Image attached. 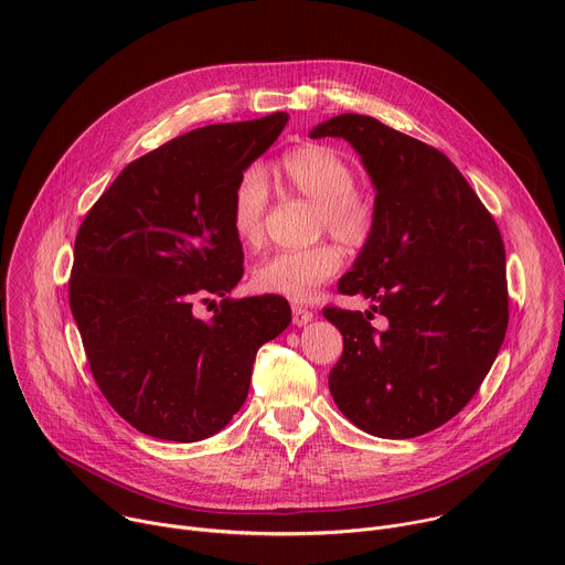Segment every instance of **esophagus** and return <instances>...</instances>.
<instances>
[{"instance_id": "esophagus-1", "label": "esophagus", "mask_w": 565, "mask_h": 565, "mask_svg": "<svg viewBox=\"0 0 565 565\" xmlns=\"http://www.w3.org/2000/svg\"><path fill=\"white\" fill-rule=\"evenodd\" d=\"M312 317H315L312 310H308L303 306H292V324L295 327H306L308 321H312Z\"/></svg>"}]
</instances>
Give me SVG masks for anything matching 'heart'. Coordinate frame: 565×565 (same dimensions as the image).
<instances>
[{
  "label": "heart",
  "mask_w": 565,
  "mask_h": 565,
  "mask_svg": "<svg viewBox=\"0 0 565 565\" xmlns=\"http://www.w3.org/2000/svg\"><path fill=\"white\" fill-rule=\"evenodd\" d=\"M279 174L286 185L317 205L319 227L351 250L364 248L377 227L375 199L355 188V172L333 147L308 142L288 151ZM270 201L268 177L259 166H248L234 181L230 196V225L244 244L264 236ZM342 268V253L333 244H317L301 250H281L266 257L253 275L259 290L306 301L315 290L333 279Z\"/></svg>",
  "instance_id": "b5f03b06"
}]
</instances>
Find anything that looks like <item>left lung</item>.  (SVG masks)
Returning <instances> with one entry per match:
<instances>
[{"label": "left lung", "instance_id": "1", "mask_svg": "<svg viewBox=\"0 0 565 565\" xmlns=\"http://www.w3.org/2000/svg\"><path fill=\"white\" fill-rule=\"evenodd\" d=\"M344 138L375 188L377 227L338 290L370 310L324 308L344 338L329 388L338 409L380 438H416L451 420L490 373L508 331L505 248L497 221L436 147L342 114L310 138Z\"/></svg>", "mask_w": 565, "mask_h": 565}]
</instances>
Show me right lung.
Wrapping results in <instances>:
<instances>
[{
	"instance_id": "1",
	"label": "right lung",
	"mask_w": 565,
	"mask_h": 565,
	"mask_svg": "<svg viewBox=\"0 0 565 565\" xmlns=\"http://www.w3.org/2000/svg\"><path fill=\"white\" fill-rule=\"evenodd\" d=\"M286 122L277 111L172 138L129 163L77 230L71 312L96 384L140 434L221 431L248 397L259 347L290 324L284 297H225L244 275L234 181ZM210 296L224 299L201 320Z\"/></svg>"
}]
</instances>
